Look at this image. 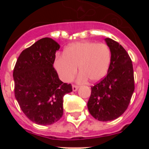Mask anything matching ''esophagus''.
Wrapping results in <instances>:
<instances>
[{
    "label": "esophagus",
    "mask_w": 149,
    "mask_h": 149,
    "mask_svg": "<svg viewBox=\"0 0 149 149\" xmlns=\"http://www.w3.org/2000/svg\"><path fill=\"white\" fill-rule=\"evenodd\" d=\"M79 86H75V85H72V90L74 91V92H76V91L78 89Z\"/></svg>",
    "instance_id": "34e87169"
}]
</instances>
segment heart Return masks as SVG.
<instances>
[{
    "mask_svg": "<svg viewBox=\"0 0 149 149\" xmlns=\"http://www.w3.org/2000/svg\"><path fill=\"white\" fill-rule=\"evenodd\" d=\"M110 50L104 43L80 42L68 45L54 61V67L60 78L65 82L72 80L79 68L77 81L86 82L88 79L97 82L107 72L110 63Z\"/></svg>",
    "mask_w": 149,
    "mask_h": 149,
    "instance_id": "b5f03b06",
    "label": "heart"
}]
</instances>
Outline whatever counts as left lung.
<instances>
[{"instance_id": "1", "label": "left lung", "mask_w": 149, "mask_h": 149, "mask_svg": "<svg viewBox=\"0 0 149 149\" xmlns=\"http://www.w3.org/2000/svg\"><path fill=\"white\" fill-rule=\"evenodd\" d=\"M110 50L107 75L91 87L87 103L90 114L101 122L119 118L127 110L134 91L132 61L125 48L110 38L104 39Z\"/></svg>"}]
</instances>
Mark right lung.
Returning a JSON list of instances; mask_svg holds the SVG:
<instances>
[{
	"instance_id": "1",
	"label": "right lung",
	"mask_w": 149,
	"mask_h": 149,
	"mask_svg": "<svg viewBox=\"0 0 149 149\" xmlns=\"http://www.w3.org/2000/svg\"><path fill=\"white\" fill-rule=\"evenodd\" d=\"M60 45L42 38L22 51L13 70L15 96L23 113L41 125L55 123L63 116V96L72 92L54 68Z\"/></svg>"
}]
</instances>
